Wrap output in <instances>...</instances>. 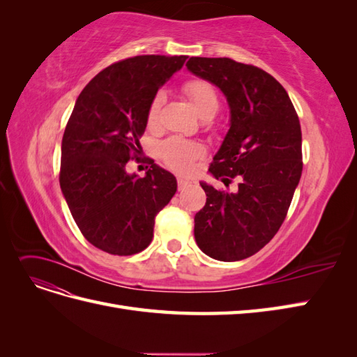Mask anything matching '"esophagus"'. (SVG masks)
<instances>
[{
	"label": "esophagus",
	"mask_w": 357,
	"mask_h": 357,
	"mask_svg": "<svg viewBox=\"0 0 357 357\" xmlns=\"http://www.w3.org/2000/svg\"><path fill=\"white\" fill-rule=\"evenodd\" d=\"M177 185H178V190H183L185 188H188L190 185V181L186 178H178L177 180Z\"/></svg>",
	"instance_id": "1"
}]
</instances>
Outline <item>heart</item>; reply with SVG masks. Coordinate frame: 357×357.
<instances>
[{
    "mask_svg": "<svg viewBox=\"0 0 357 357\" xmlns=\"http://www.w3.org/2000/svg\"><path fill=\"white\" fill-rule=\"evenodd\" d=\"M185 93L193 105V109L204 119L214 116L219 110V98L218 93L213 89V86L204 80H190L183 88ZM165 104L164 92H158L155 98L150 102L147 122L150 126H156L160 121L162 107ZM160 158L165 164L177 172H188L192 169L193 162L202 156L204 150L199 144L190 143L183 138H169L160 144L159 149Z\"/></svg>",
    "mask_w": 357,
    "mask_h": 357,
    "instance_id": "heart-1",
    "label": "heart"
}]
</instances>
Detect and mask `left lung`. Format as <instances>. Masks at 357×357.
I'll list each match as a JSON object with an SVG mask.
<instances>
[{
  "label": "left lung",
  "instance_id": "1",
  "mask_svg": "<svg viewBox=\"0 0 357 357\" xmlns=\"http://www.w3.org/2000/svg\"><path fill=\"white\" fill-rule=\"evenodd\" d=\"M188 70L218 86L229 105V129L208 171L235 192L205 181L204 208L195 214L201 250L222 262L250 257L282 226L302 172L299 119L271 74L229 58H190Z\"/></svg>",
  "mask_w": 357,
  "mask_h": 357
}]
</instances>
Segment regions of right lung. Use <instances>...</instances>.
I'll return each mask as SVG.
<instances>
[{"label":"right lung","mask_w":357,"mask_h":357,"mask_svg":"<svg viewBox=\"0 0 357 357\" xmlns=\"http://www.w3.org/2000/svg\"><path fill=\"white\" fill-rule=\"evenodd\" d=\"M186 59L143 55L116 62L75 101L62 137L59 185L84 238L102 252H143L156 214L177 190L176 177L152 159L142 178L126 164L142 150L150 102Z\"/></svg>","instance_id":"1"}]
</instances>
